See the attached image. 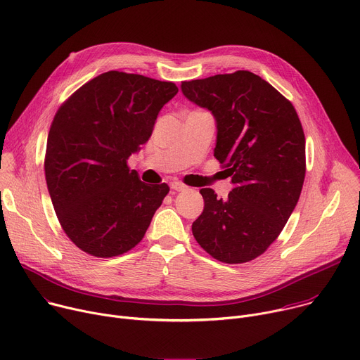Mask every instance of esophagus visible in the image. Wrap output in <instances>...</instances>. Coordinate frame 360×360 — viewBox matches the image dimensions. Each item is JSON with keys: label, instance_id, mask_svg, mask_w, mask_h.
<instances>
[{"label": "esophagus", "instance_id": "obj_1", "mask_svg": "<svg viewBox=\"0 0 360 360\" xmlns=\"http://www.w3.org/2000/svg\"><path fill=\"white\" fill-rule=\"evenodd\" d=\"M171 188H172L174 191L181 192V191H185V189H186V185H184L182 182H172V184H171Z\"/></svg>", "mask_w": 360, "mask_h": 360}]
</instances>
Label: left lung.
Listing matches in <instances>:
<instances>
[{
	"mask_svg": "<svg viewBox=\"0 0 360 360\" xmlns=\"http://www.w3.org/2000/svg\"><path fill=\"white\" fill-rule=\"evenodd\" d=\"M181 89L214 115V156L234 184L225 200L211 188L200 191L204 211L192 234L215 259L248 263L276 241L300 198L306 175L300 119L280 91L247 70L182 82Z\"/></svg>",
	"mask_w": 360,
	"mask_h": 360,
	"instance_id": "obj_1",
	"label": "left lung"
}]
</instances>
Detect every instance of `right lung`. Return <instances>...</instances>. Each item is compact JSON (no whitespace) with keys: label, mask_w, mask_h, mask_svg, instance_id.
<instances>
[{"label":"right lung","mask_w":360,"mask_h":360,"mask_svg":"<svg viewBox=\"0 0 360 360\" xmlns=\"http://www.w3.org/2000/svg\"><path fill=\"white\" fill-rule=\"evenodd\" d=\"M176 93L172 82L112 70L57 110L46 181L61 228L82 251L116 257L143 238L169 186L142 182L127 159L148 142L159 110Z\"/></svg>","instance_id":"1"}]
</instances>
